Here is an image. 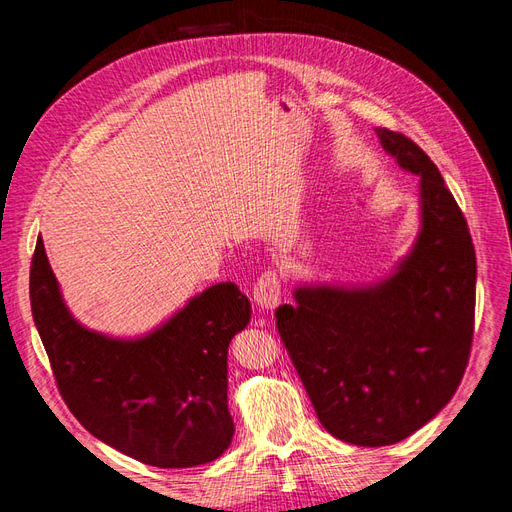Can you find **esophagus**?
Returning <instances> with one entry per match:
<instances>
[{
	"label": "esophagus",
	"instance_id": "obj_1",
	"mask_svg": "<svg viewBox=\"0 0 512 512\" xmlns=\"http://www.w3.org/2000/svg\"><path fill=\"white\" fill-rule=\"evenodd\" d=\"M254 303L265 312H271L282 303V282L275 271H265L258 277L254 286Z\"/></svg>",
	"mask_w": 512,
	"mask_h": 512
}]
</instances>
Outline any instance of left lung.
Returning <instances> with one entry per match:
<instances>
[{"label": "left lung", "instance_id": "obj_1", "mask_svg": "<svg viewBox=\"0 0 512 512\" xmlns=\"http://www.w3.org/2000/svg\"><path fill=\"white\" fill-rule=\"evenodd\" d=\"M382 149L421 177V230L395 271L369 286L301 284L277 331L322 427L356 446L404 440L436 416L466 371L476 301L468 222L438 166L408 136Z\"/></svg>", "mask_w": 512, "mask_h": 512}]
</instances>
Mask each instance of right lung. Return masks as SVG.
<instances>
[{
	"mask_svg": "<svg viewBox=\"0 0 512 512\" xmlns=\"http://www.w3.org/2000/svg\"><path fill=\"white\" fill-rule=\"evenodd\" d=\"M29 299L59 393L91 436L156 468H194L230 446L228 346L252 314L237 284L203 290L143 337H111L70 314L38 239Z\"/></svg>",
	"mask_w": 512,
	"mask_h": 512,
	"instance_id": "right-lung-1",
	"label": "right lung"
}]
</instances>
